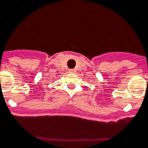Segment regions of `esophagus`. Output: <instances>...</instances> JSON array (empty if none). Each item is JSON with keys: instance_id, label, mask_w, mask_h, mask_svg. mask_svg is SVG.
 <instances>
[{"instance_id": "1", "label": "esophagus", "mask_w": 148, "mask_h": 148, "mask_svg": "<svg viewBox=\"0 0 148 148\" xmlns=\"http://www.w3.org/2000/svg\"><path fill=\"white\" fill-rule=\"evenodd\" d=\"M70 72H71V73H73V71H74V70H70Z\"/></svg>"}]
</instances>
